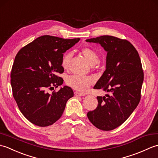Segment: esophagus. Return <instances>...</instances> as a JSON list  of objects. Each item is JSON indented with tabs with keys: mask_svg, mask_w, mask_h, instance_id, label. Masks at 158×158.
<instances>
[{
	"mask_svg": "<svg viewBox=\"0 0 158 158\" xmlns=\"http://www.w3.org/2000/svg\"><path fill=\"white\" fill-rule=\"evenodd\" d=\"M75 95L76 96H85V94L76 91V92H75Z\"/></svg>",
	"mask_w": 158,
	"mask_h": 158,
	"instance_id": "34e87169",
	"label": "esophagus"
}]
</instances>
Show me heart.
I'll use <instances>...</instances> for the list:
<instances>
[{"mask_svg": "<svg viewBox=\"0 0 158 158\" xmlns=\"http://www.w3.org/2000/svg\"><path fill=\"white\" fill-rule=\"evenodd\" d=\"M81 53L88 60L89 64L94 66L99 62V54L95 49L90 48H83L81 49ZM72 58V53L70 52L64 53L62 56L61 64L64 69H67ZM94 82L92 77H82L77 75H73L66 79V83L72 88L80 92H85L89 86Z\"/></svg>", "mask_w": 158, "mask_h": 158, "instance_id": "heart-1", "label": "heart"}]
</instances>
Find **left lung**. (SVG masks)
Returning <instances> with one entry per match:
<instances>
[{"label": "left lung", "mask_w": 158, "mask_h": 158, "mask_svg": "<svg viewBox=\"0 0 158 158\" xmlns=\"http://www.w3.org/2000/svg\"><path fill=\"white\" fill-rule=\"evenodd\" d=\"M86 41L99 43L107 52L106 70L94 88L110 92L97 96L98 106L87 115L97 128L112 130L128 118L140 102L144 79L141 61L127 40L104 35Z\"/></svg>", "instance_id": "left-lung-1"}]
</instances>
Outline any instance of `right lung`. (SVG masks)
<instances>
[{
  "label": "right lung",
  "instance_id": "right-lung-1",
  "mask_svg": "<svg viewBox=\"0 0 158 158\" xmlns=\"http://www.w3.org/2000/svg\"><path fill=\"white\" fill-rule=\"evenodd\" d=\"M79 40L44 35L17 53L11 73L13 96L23 116L35 125H52L60 118L66 102L73 96V89L68 86L52 94L46 89L62 84L64 80L58 75L64 72L63 53Z\"/></svg>",
  "mask_w": 158,
  "mask_h": 158
}]
</instances>
